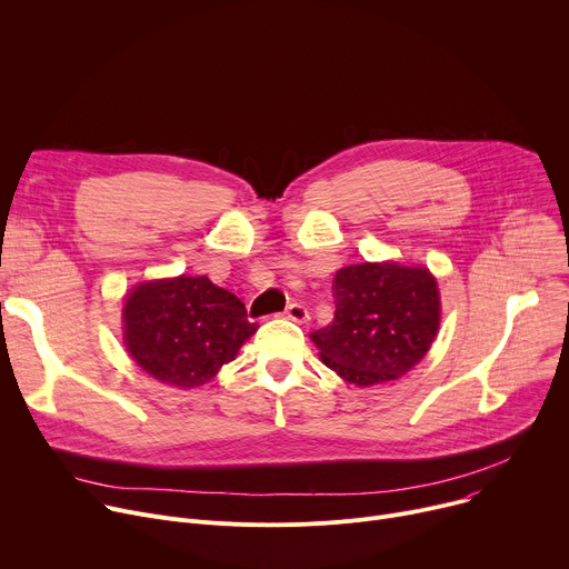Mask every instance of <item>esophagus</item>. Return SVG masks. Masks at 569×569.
I'll return each instance as SVG.
<instances>
[{
    "instance_id": "esophagus-1",
    "label": "esophagus",
    "mask_w": 569,
    "mask_h": 569,
    "mask_svg": "<svg viewBox=\"0 0 569 569\" xmlns=\"http://www.w3.org/2000/svg\"><path fill=\"white\" fill-rule=\"evenodd\" d=\"M284 317H287L289 321H293V323H307V321H309V311H307L305 305L291 302V305L287 307V311H284Z\"/></svg>"
}]
</instances>
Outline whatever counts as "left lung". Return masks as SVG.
<instances>
[{
  "label": "left lung",
  "mask_w": 569,
  "mask_h": 569,
  "mask_svg": "<svg viewBox=\"0 0 569 569\" xmlns=\"http://www.w3.org/2000/svg\"><path fill=\"white\" fill-rule=\"evenodd\" d=\"M337 311L309 335L321 361L359 389L400 380L440 330V291L422 264L361 262L337 271Z\"/></svg>",
  "instance_id": "1"
}]
</instances>
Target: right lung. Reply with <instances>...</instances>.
<instances>
[{"label": "right lung", "instance_id": "1", "mask_svg": "<svg viewBox=\"0 0 569 569\" xmlns=\"http://www.w3.org/2000/svg\"><path fill=\"white\" fill-rule=\"evenodd\" d=\"M258 328L243 302L208 276L142 280L121 307L126 352L156 382L180 391L212 382Z\"/></svg>", "mask_w": 569, "mask_h": 569}]
</instances>
